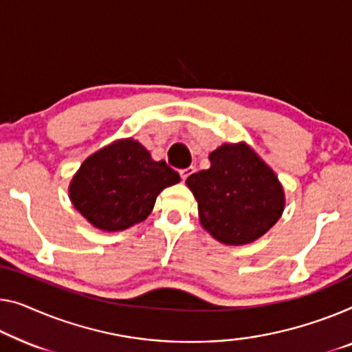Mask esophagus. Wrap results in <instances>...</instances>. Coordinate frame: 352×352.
Returning <instances> with one entry per match:
<instances>
[{
  "instance_id": "obj_1",
  "label": "esophagus",
  "mask_w": 352,
  "mask_h": 352,
  "mask_svg": "<svg viewBox=\"0 0 352 352\" xmlns=\"http://www.w3.org/2000/svg\"><path fill=\"white\" fill-rule=\"evenodd\" d=\"M194 172H196V169H194V167H186V169H182L180 170V175H182L183 180H186V178L190 177V175H192Z\"/></svg>"
}]
</instances>
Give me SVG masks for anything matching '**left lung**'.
Returning <instances> with one entry per match:
<instances>
[{"label":"left lung","instance_id":"obj_1","mask_svg":"<svg viewBox=\"0 0 352 352\" xmlns=\"http://www.w3.org/2000/svg\"><path fill=\"white\" fill-rule=\"evenodd\" d=\"M210 169L186 178L201 226L224 245H246L281 218L286 196L278 175L246 142L223 144Z\"/></svg>","mask_w":352,"mask_h":352}]
</instances>
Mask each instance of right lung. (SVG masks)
<instances>
[{"mask_svg":"<svg viewBox=\"0 0 352 352\" xmlns=\"http://www.w3.org/2000/svg\"><path fill=\"white\" fill-rule=\"evenodd\" d=\"M180 175L134 139H117L82 162L69 183L72 206L88 223L118 232L146 219L158 194Z\"/></svg>","mask_w":352,"mask_h":352,"instance_id":"1","label":"right lung"}]
</instances>
